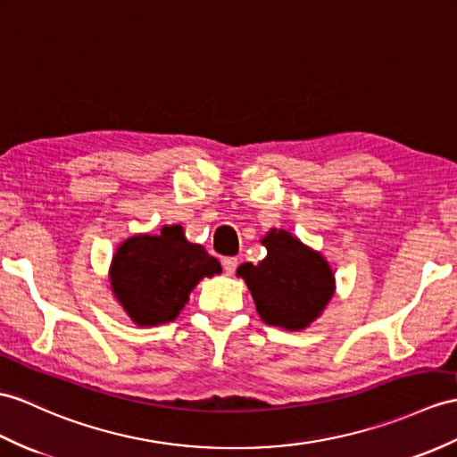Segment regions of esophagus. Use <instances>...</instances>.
<instances>
[{"mask_svg":"<svg viewBox=\"0 0 457 457\" xmlns=\"http://www.w3.org/2000/svg\"><path fill=\"white\" fill-rule=\"evenodd\" d=\"M220 263H222V270H225L227 275L235 273L237 267H238V260H237V258H222Z\"/></svg>","mask_w":457,"mask_h":457,"instance_id":"esophagus-1","label":"esophagus"}]
</instances>
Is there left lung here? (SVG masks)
<instances>
[{
	"instance_id": "1",
	"label": "left lung",
	"mask_w": 457,
	"mask_h": 457,
	"mask_svg": "<svg viewBox=\"0 0 457 457\" xmlns=\"http://www.w3.org/2000/svg\"><path fill=\"white\" fill-rule=\"evenodd\" d=\"M267 250L258 263H242L237 275L248 285L263 324L303 331L324 312L336 293L331 265L288 230L271 228L262 238Z\"/></svg>"
}]
</instances>
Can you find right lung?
Returning a JSON list of instances; mask_svg holds the SVG:
<instances>
[{
    "mask_svg": "<svg viewBox=\"0 0 457 457\" xmlns=\"http://www.w3.org/2000/svg\"><path fill=\"white\" fill-rule=\"evenodd\" d=\"M220 273V263L202 244L187 242L180 225L161 235H136L118 246L110 263L114 298L139 328L174 321L204 277Z\"/></svg>",
    "mask_w": 457,
    "mask_h": 457,
    "instance_id": "obj_1",
    "label": "right lung"
}]
</instances>
